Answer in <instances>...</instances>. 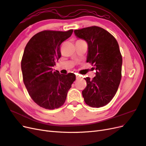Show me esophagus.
I'll list each match as a JSON object with an SVG mask.
<instances>
[{"label":"esophagus","mask_w":146,"mask_h":146,"mask_svg":"<svg viewBox=\"0 0 146 146\" xmlns=\"http://www.w3.org/2000/svg\"><path fill=\"white\" fill-rule=\"evenodd\" d=\"M80 78V76H78V75H76V78L78 79V78Z\"/></svg>","instance_id":"esophagus-1"}]
</instances>
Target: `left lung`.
I'll use <instances>...</instances> for the list:
<instances>
[{
	"mask_svg": "<svg viewBox=\"0 0 146 146\" xmlns=\"http://www.w3.org/2000/svg\"><path fill=\"white\" fill-rule=\"evenodd\" d=\"M74 33L87 42L86 62L96 70L93 78H85L87 86L82 91L84 100L91 107H104L115 96L122 77V58L117 41L111 33L98 26L75 30Z\"/></svg>",
	"mask_w": 146,
	"mask_h": 146,
	"instance_id": "obj_1",
	"label": "left lung"
}]
</instances>
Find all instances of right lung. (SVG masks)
Returning <instances> with one entry per match:
<instances>
[{
    "instance_id": "right-lung-1",
    "label": "right lung",
    "mask_w": 146,
    "mask_h": 146,
    "mask_svg": "<svg viewBox=\"0 0 146 146\" xmlns=\"http://www.w3.org/2000/svg\"><path fill=\"white\" fill-rule=\"evenodd\" d=\"M73 32L44 30L26 45L21 60L23 81L30 98L39 107L54 110L62 106L76 80L73 73L61 74L52 67L61 57V43Z\"/></svg>"
}]
</instances>
